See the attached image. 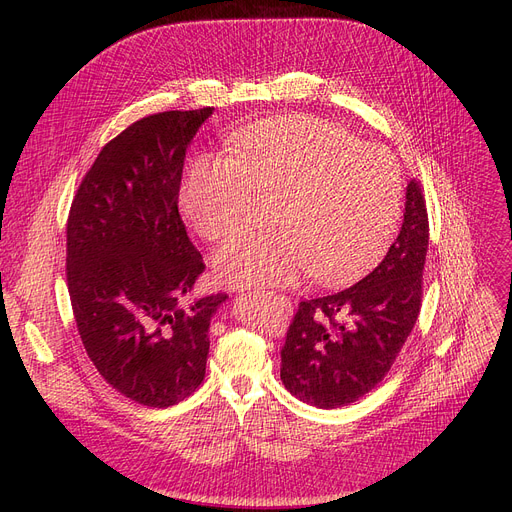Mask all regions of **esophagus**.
Here are the masks:
<instances>
[{
	"instance_id": "obj_1",
	"label": "esophagus",
	"mask_w": 512,
	"mask_h": 512,
	"mask_svg": "<svg viewBox=\"0 0 512 512\" xmlns=\"http://www.w3.org/2000/svg\"><path fill=\"white\" fill-rule=\"evenodd\" d=\"M272 297H274V299H278V301H280V305H282V309L290 313V309H292V303H290L286 297H280V294H274V292H272Z\"/></svg>"
}]
</instances>
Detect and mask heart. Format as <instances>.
<instances>
[{
	"label": "heart",
	"mask_w": 512,
	"mask_h": 512,
	"mask_svg": "<svg viewBox=\"0 0 512 512\" xmlns=\"http://www.w3.org/2000/svg\"><path fill=\"white\" fill-rule=\"evenodd\" d=\"M234 153L199 157L182 191L188 220L209 240L245 226L259 197L276 199V230L240 234L215 255V274L226 284L288 286L303 274L336 284L386 247L402 193L400 166L386 147L294 114L245 130Z\"/></svg>",
	"instance_id": "1"
}]
</instances>
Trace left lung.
<instances>
[{
  "label": "left lung",
  "mask_w": 512,
  "mask_h": 512,
  "mask_svg": "<svg viewBox=\"0 0 512 512\" xmlns=\"http://www.w3.org/2000/svg\"><path fill=\"white\" fill-rule=\"evenodd\" d=\"M427 240L425 197L411 180L405 220L382 263L353 286L299 303L282 348L290 394L338 409L386 378L419 317Z\"/></svg>",
  "instance_id": "8db88e82"
}]
</instances>
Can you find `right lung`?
Instances as JSON below:
<instances>
[{
    "instance_id": "1",
    "label": "right lung",
    "mask_w": 512,
    "mask_h": 512,
    "mask_svg": "<svg viewBox=\"0 0 512 512\" xmlns=\"http://www.w3.org/2000/svg\"><path fill=\"white\" fill-rule=\"evenodd\" d=\"M213 107L161 112L107 143L74 195L66 278L85 351L101 378L166 409L205 378L209 324L224 292L188 301L205 263L178 193L186 147Z\"/></svg>"
}]
</instances>
